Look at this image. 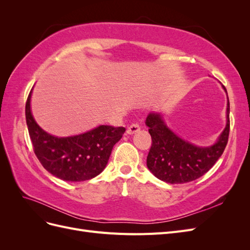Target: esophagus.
<instances>
[{
  "label": "esophagus",
  "mask_w": 250,
  "mask_h": 250,
  "mask_svg": "<svg viewBox=\"0 0 250 250\" xmlns=\"http://www.w3.org/2000/svg\"><path fill=\"white\" fill-rule=\"evenodd\" d=\"M140 129H141L140 125L137 124V123H133V124H131L129 127L127 128V133L128 134H134V133L139 132Z\"/></svg>",
  "instance_id": "34e87169"
}]
</instances>
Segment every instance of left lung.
Returning a JSON list of instances; mask_svg holds the SVG:
<instances>
[{
    "label": "left lung",
    "instance_id": "1",
    "mask_svg": "<svg viewBox=\"0 0 250 250\" xmlns=\"http://www.w3.org/2000/svg\"><path fill=\"white\" fill-rule=\"evenodd\" d=\"M226 92V88L223 86ZM228 94V93H226ZM152 145L147 156V167L155 177L168 184L190 183L204 175L219 160L229 141V101L228 97L226 126L214 145L198 147L174 133L158 112L146 119Z\"/></svg>",
    "mask_w": 250,
    "mask_h": 250
}]
</instances>
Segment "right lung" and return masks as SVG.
Masks as SVG:
<instances>
[{
    "mask_svg": "<svg viewBox=\"0 0 250 250\" xmlns=\"http://www.w3.org/2000/svg\"><path fill=\"white\" fill-rule=\"evenodd\" d=\"M26 102V122L36 157L53 176L66 181H83L96 177L106 167L113 146L124 127L100 125L87 132L66 138L54 137L39 126Z\"/></svg>",
    "mask_w": 250,
    "mask_h": 250,
    "instance_id": "1",
    "label": "right lung"
}]
</instances>
